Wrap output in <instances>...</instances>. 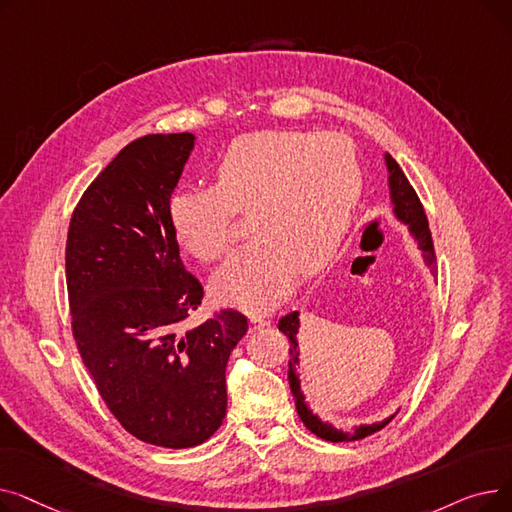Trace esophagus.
Returning <instances> with one entry per match:
<instances>
[{"label": "esophagus", "instance_id": "obj_1", "mask_svg": "<svg viewBox=\"0 0 512 512\" xmlns=\"http://www.w3.org/2000/svg\"><path fill=\"white\" fill-rule=\"evenodd\" d=\"M249 321H251V330L255 332V330H261V328H265V326H270V317H265V315H261V313H251L249 315Z\"/></svg>", "mask_w": 512, "mask_h": 512}]
</instances>
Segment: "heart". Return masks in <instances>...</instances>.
I'll return each instance as SVG.
<instances>
[{
	"label": "heart",
	"instance_id": "heart-1",
	"mask_svg": "<svg viewBox=\"0 0 512 512\" xmlns=\"http://www.w3.org/2000/svg\"><path fill=\"white\" fill-rule=\"evenodd\" d=\"M213 186L170 201L178 245L203 263L232 245L236 213L253 238L211 280L215 299L265 311L294 282L324 267L359 201L363 174L353 143L338 132L263 130L230 143L213 166Z\"/></svg>",
	"mask_w": 512,
	"mask_h": 512
}]
</instances>
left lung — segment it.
<instances>
[{"label": "left lung", "mask_w": 512, "mask_h": 512, "mask_svg": "<svg viewBox=\"0 0 512 512\" xmlns=\"http://www.w3.org/2000/svg\"><path fill=\"white\" fill-rule=\"evenodd\" d=\"M386 166H388V184H390V199H392V209L396 220L400 224H405L409 228V232L415 236V240L419 242V249L423 251V259L429 265V270L436 276V251H434V240H432V232H429L427 226V215L425 209L415 193V188L411 186V182L407 180L405 172L400 170V166L396 164V159L386 153ZM301 328V319H299V311H292L288 315H284L278 321V330L288 336L290 340V348H288V384L294 396V405H297V413L301 417V421L305 423V427L309 432H313L317 438L328 440V442H355V440H363L375 432H380L382 427H386L394 415H390L388 419L380 421V423H371V425H357L353 427L351 432H342V429L334 427L332 423L321 421L305 402V394L301 392V380H299V342H297V334Z\"/></svg>", "instance_id": "8db88e82"}]
</instances>
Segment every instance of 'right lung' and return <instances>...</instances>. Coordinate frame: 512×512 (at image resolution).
Here are the masks:
<instances>
[{
  "label": "right lung",
  "mask_w": 512,
  "mask_h": 512,
  "mask_svg": "<svg viewBox=\"0 0 512 512\" xmlns=\"http://www.w3.org/2000/svg\"><path fill=\"white\" fill-rule=\"evenodd\" d=\"M191 132L126 145L80 197L66 240L72 336L112 415L153 446L191 448L226 417V365L247 317L224 309L184 330L203 301L170 224Z\"/></svg>",
  "instance_id": "right-lung-1"
}]
</instances>
